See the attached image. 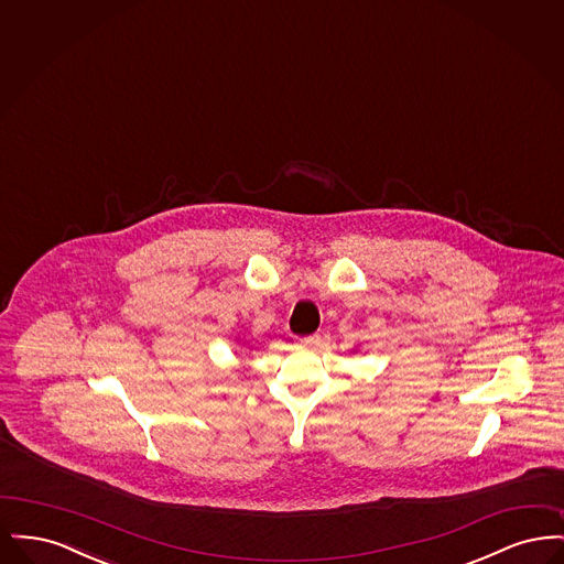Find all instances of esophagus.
<instances>
[{
  "label": "esophagus",
  "instance_id": "obj_1",
  "mask_svg": "<svg viewBox=\"0 0 564 564\" xmlns=\"http://www.w3.org/2000/svg\"><path fill=\"white\" fill-rule=\"evenodd\" d=\"M295 345L300 347V349H315V347H319L322 345V336H306V338H297L295 340Z\"/></svg>",
  "mask_w": 564,
  "mask_h": 564
}]
</instances>
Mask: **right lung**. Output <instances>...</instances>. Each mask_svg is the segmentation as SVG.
<instances>
[{"label":"right lung","mask_w":564,"mask_h":564,"mask_svg":"<svg viewBox=\"0 0 564 564\" xmlns=\"http://www.w3.org/2000/svg\"><path fill=\"white\" fill-rule=\"evenodd\" d=\"M237 340H239V338H237ZM239 343H241V340H239Z\"/></svg>","instance_id":"right-lung-1"}]
</instances>
